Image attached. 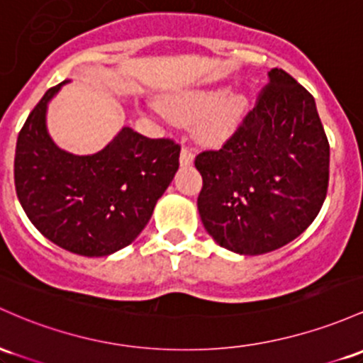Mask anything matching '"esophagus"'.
Instances as JSON below:
<instances>
[{
  "label": "esophagus",
  "instance_id": "1",
  "mask_svg": "<svg viewBox=\"0 0 363 363\" xmlns=\"http://www.w3.org/2000/svg\"><path fill=\"white\" fill-rule=\"evenodd\" d=\"M179 160H181V165H182V167L191 165V163H193V160H194L193 151H191L189 148H186V146H182V150H181V158H179Z\"/></svg>",
  "mask_w": 363,
  "mask_h": 363
}]
</instances>
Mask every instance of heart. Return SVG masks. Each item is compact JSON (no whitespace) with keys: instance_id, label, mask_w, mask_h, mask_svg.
Wrapping results in <instances>:
<instances>
[{"instance_id":"1","label":"heart","mask_w":363,"mask_h":363,"mask_svg":"<svg viewBox=\"0 0 363 363\" xmlns=\"http://www.w3.org/2000/svg\"><path fill=\"white\" fill-rule=\"evenodd\" d=\"M165 113L179 122H196V134L206 145H222L240 130L250 108L242 91L225 86L194 87L177 91L162 99Z\"/></svg>"}]
</instances>
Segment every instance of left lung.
<instances>
[{"instance_id":"1","label":"left lung","mask_w":363,"mask_h":363,"mask_svg":"<svg viewBox=\"0 0 363 363\" xmlns=\"http://www.w3.org/2000/svg\"><path fill=\"white\" fill-rule=\"evenodd\" d=\"M203 177L198 212L217 245L264 255L296 240L322 208L329 141L315 99L282 69L236 134L194 160Z\"/></svg>"}]
</instances>
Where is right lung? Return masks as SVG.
<instances>
[{"label":"right lung","instance_id":"add662e5","mask_svg":"<svg viewBox=\"0 0 363 363\" xmlns=\"http://www.w3.org/2000/svg\"><path fill=\"white\" fill-rule=\"evenodd\" d=\"M51 87L30 111L15 150V189L23 212L51 242L82 257H108L130 245L179 169L181 146L122 127L93 155L58 148L46 129Z\"/></svg>","mask_w":363,"mask_h":363}]
</instances>
